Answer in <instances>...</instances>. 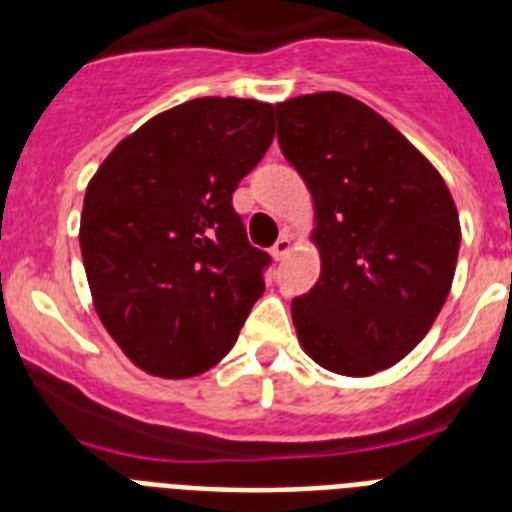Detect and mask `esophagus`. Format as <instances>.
<instances>
[{"label": "esophagus", "instance_id": "34e87169", "mask_svg": "<svg viewBox=\"0 0 512 512\" xmlns=\"http://www.w3.org/2000/svg\"><path fill=\"white\" fill-rule=\"evenodd\" d=\"M289 249H292V239H289V233H281L279 239H276V244L271 247V255L276 257V260H281V257L289 255Z\"/></svg>", "mask_w": 512, "mask_h": 512}]
</instances>
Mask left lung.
<instances>
[{"mask_svg":"<svg viewBox=\"0 0 512 512\" xmlns=\"http://www.w3.org/2000/svg\"><path fill=\"white\" fill-rule=\"evenodd\" d=\"M279 146L313 193L321 276L292 300L305 353L366 377L428 335L452 289L460 217L430 162L342 92L276 106Z\"/></svg>","mask_w":512,"mask_h":512,"instance_id":"1","label":"left lung"}]
</instances>
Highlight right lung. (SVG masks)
Here are the masks:
<instances>
[{
	"instance_id": "right-lung-1",
	"label": "right lung",
	"mask_w": 512,
	"mask_h": 512,
	"mask_svg": "<svg viewBox=\"0 0 512 512\" xmlns=\"http://www.w3.org/2000/svg\"><path fill=\"white\" fill-rule=\"evenodd\" d=\"M273 140V106L196 98L154 116L87 185L79 228L103 327L156 377L207 372L265 292L233 191Z\"/></svg>"
}]
</instances>
